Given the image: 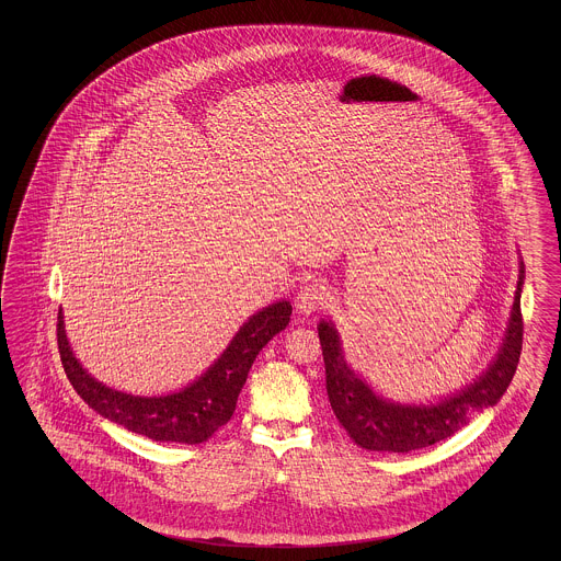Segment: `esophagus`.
<instances>
[{
  "label": "esophagus",
  "instance_id": "esophagus-1",
  "mask_svg": "<svg viewBox=\"0 0 561 561\" xmlns=\"http://www.w3.org/2000/svg\"><path fill=\"white\" fill-rule=\"evenodd\" d=\"M327 298H329V291H327L323 284L310 282V284H306V286H302L300 291H298L296 306H298L300 312L310 314V312H314V310H319L321 306L327 305Z\"/></svg>",
  "mask_w": 561,
  "mask_h": 561
}]
</instances>
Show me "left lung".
<instances>
[{"instance_id": "obj_1", "label": "left lung", "mask_w": 561, "mask_h": 561, "mask_svg": "<svg viewBox=\"0 0 561 561\" xmlns=\"http://www.w3.org/2000/svg\"><path fill=\"white\" fill-rule=\"evenodd\" d=\"M523 286L525 263L520 261L508 329L492 364L465 389L427 405L397 403L376 394L373 387L345 362L340 333L333 321L323 319L317 329L323 345L327 394L335 417L352 440L376 453L420 450L459 432L479 409L495 405L512 382L523 350Z\"/></svg>"}]
</instances>
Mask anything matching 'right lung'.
I'll list each match as a JSON object with an SVG mask.
<instances>
[{
	"label": "right lung",
	"instance_id": "right-lung-1",
	"mask_svg": "<svg viewBox=\"0 0 561 561\" xmlns=\"http://www.w3.org/2000/svg\"><path fill=\"white\" fill-rule=\"evenodd\" d=\"M289 314L288 300L261 308L242 323L228 347L202 376L181 391L158 397L115 391L90 376L73 356L61 310L57 317V343L71 387L102 417L150 440L199 444L230 422L255 357L288 327Z\"/></svg>",
	"mask_w": 561,
	"mask_h": 561
}]
</instances>
